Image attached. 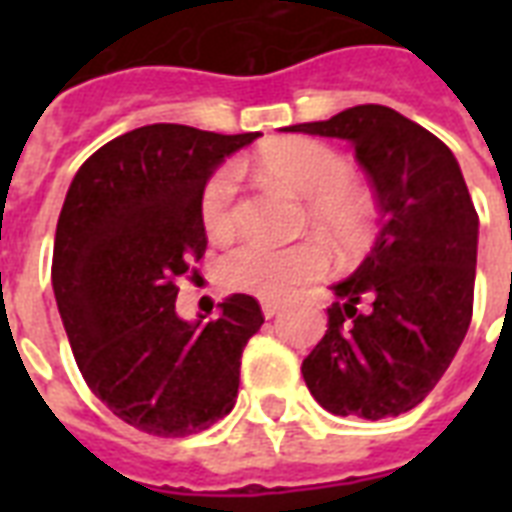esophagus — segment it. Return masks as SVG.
<instances>
[{
	"mask_svg": "<svg viewBox=\"0 0 512 512\" xmlns=\"http://www.w3.org/2000/svg\"><path fill=\"white\" fill-rule=\"evenodd\" d=\"M284 308V303L281 300H273V297H268V300H263V316L265 319H271V316H276V313Z\"/></svg>",
	"mask_w": 512,
	"mask_h": 512,
	"instance_id": "34e87169",
	"label": "esophagus"
}]
</instances>
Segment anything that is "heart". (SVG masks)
<instances>
[{"label": "heart", "instance_id": "b5f03b06", "mask_svg": "<svg viewBox=\"0 0 512 512\" xmlns=\"http://www.w3.org/2000/svg\"><path fill=\"white\" fill-rule=\"evenodd\" d=\"M257 167L289 191L308 199V220L342 247H356L369 231V201L350 183L348 159L327 143L311 138H287L263 148ZM239 170L225 164L209 175L199 199L201 223L209 236L228 239L236 228ZM327 271V252L319 241L273 247L247 241L220 260L225 287L260 297H284L305 281Z\"/></svg>", "mask_w": 512, "mask_h": 512}]
</instances>
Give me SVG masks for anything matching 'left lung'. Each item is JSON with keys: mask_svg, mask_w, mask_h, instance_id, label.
<instances>
[{"mask_svg": "<svg viewBox=\"0 0 512 512\" xmlns=\"http://www.w3.org/2000/svg\"><path fill=\"white\" fill-rule=\"evenodd\" d=\"M287 130L348 140L382 215L364 263L332 284L305 385L340 417H398L436 388L473 316L478 215L460 164L433 132L374 103Z\"/></svg>", "mask_w": 512, "mask_h": 512, "instance_id": "1", "label": "left lung"}]
</instances>
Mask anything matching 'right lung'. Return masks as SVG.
Instances as JSON below:
<instances>
[{
	"label": "right lung",
	"instance_id": "1",
	"mask_svg": "<svg viewBox=\"0 0 512 512\" xmlns=\"http://www.w3.org/2000/svg\"><path fill=\"white\" fill-rule=\"evenodd\" d=\"M260 138L148 124L98 148L71 180L55 231L52 289L90 390L132 428L183 438L236 404L244 345L263 327L255 297L220 316H177L180 276L207 233L199 199L209 175Z\"/></svg>",
	"mask_w": 512,
	"mask_h": 512
}]
</instances>
